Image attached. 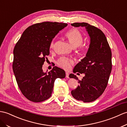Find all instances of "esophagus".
I'll use <instances>...</instances> for the list:
<instances>
[{"mask_svg":"<svg viewBox=\"0 0 127 127\" xmlns=\"http://www.w3.org/2000/svg\"><path fill=\"white\" fill-rule=\"evenodd\" d=\"M66 77L67 78H69V73L68 72L66 73Z\"/></svg>","mask_w":127,"mask_h":127,"instance_id":"obj_1","label":"esophagus"}]
</instances>
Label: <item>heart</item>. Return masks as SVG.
Wrapping results in <instances>:
<instances>
[{"instance_id":"obj_1","label":"heart","mask_w":127,"mask_h":127,"mask_svg":"<svg viewBox=\"0 0 127 127\" xmlns=\"http://www.w3.org/2000/svg\"><path fill=\"white\" fill-rule=\"evenodd\" d=\"M66 36L68 39L70 44L73 47H78L82 44L83 42V36L79 30L76 29H73L68 32ZM54 46V41H52L50 47L53 48ZM81 52H84L85 49H81ZM57 64L60 67L64 69H69L71 64H73V61L66 57H61L57 61Z\"/></svg>"}]
</instances>
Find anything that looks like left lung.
I'll return each mask as SVG.
<instances>
[{"label": "left lung", "mask_w": 127, "mask_h": 127, "mask_svg": "<svg viewBox=\"0 0 127 127\" xmlns=\"http://www.w3.org/2000/svg\"><path fill=\"white\" fill-rule=\"evenodd\" d=\"M75 27H85L90 37V44L86 57L74 67L73 72L84 73L81 80L70 74L69 77L78 80L79 85L71 91L73 97L83 102L96 100L106 89L112 71V52L101 30L86 23H75Z\"/></svg>", "instance_id": "1"}]
</instances>
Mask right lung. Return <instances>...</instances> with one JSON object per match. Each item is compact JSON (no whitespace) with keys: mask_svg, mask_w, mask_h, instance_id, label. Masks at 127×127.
<instances>
[{"mask_svg":"<svg viewBox=\"0 0 127 127\" xmlns=\"http://www.w3.org/2000/svg\"><path fill=\"white\" fill-rule=\"evenodd\" d=\"M66 23L43 22L25 30L13 50V70L20 90L28 100L40 102L51 96L55 80L65 78L64 70L54 66L44 72L52 40Z\"/></svg>","mask_w":127,"mask_h":127,"instance_id":"obj_1","label":"right lung"}]
</instances>
